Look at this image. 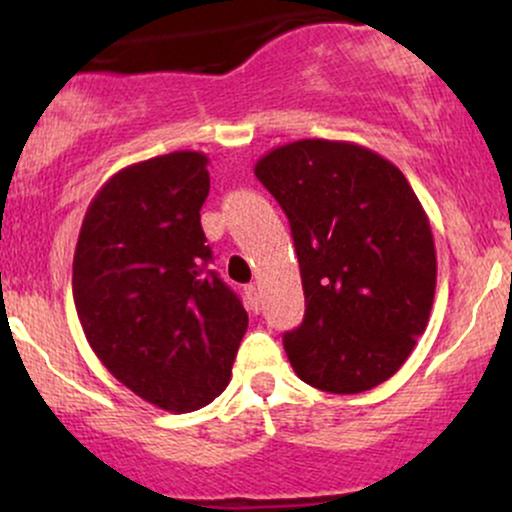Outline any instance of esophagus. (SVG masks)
Wrapping results in <instances>:
<instances>
[{"mask_svg":"<svg viewBox=\"0 0 512 512\" xmlns=\"http://www.w3.org/2000/svg\"><path fill=\"white\" fill-rule=\"evenodd\" d=\"M245 296H248L250 308L255 310V313H260V310H262V296H260V289H257L255 284L245 286Z\"/></svg>","mask_w":512,"mask_h":512,"instance_id":"34e87169","label":"esophagus"}]
</instances>
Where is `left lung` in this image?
Returning <instances> with one entry per match:
<instances>
[{
	"mask_svg": "<svg viewBox=\"0 0 512 512\" xmlns=\"http://www.w3.org/2000/svg\"><path fill=\"white\" fill-rule=\"evenodd\" d=\"M257 180L289 216L305 317L284 334L303 383L358 395L402 368L436 293V245L395 163L351 142L301 139L264 154Z\"/></svg>",
	"mask_w": 512,
	"mask_h": 512,
	"instance_id": "obj_1",
	"label": "left lung"
}]
</instances>
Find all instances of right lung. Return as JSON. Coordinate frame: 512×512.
<instances>
[{
	"label": "right lung",
	"instance_id": "obj_1",
	"mask_svg": "<svg viewBox=\"0 0 512 512\" xmlns=\"http://www.w3.org/2000/svg\"><path fill=\"white\" fill-rule=\"evenodd\" d=\"M209 158L173 151L115 173L88 204L74 305L110 373L158 409L195 411L226 390L248 313L211 272L199 209Z\"/></svg>",
	"mask_w": 512,
	"mask_h": 512
}]
</instances>
